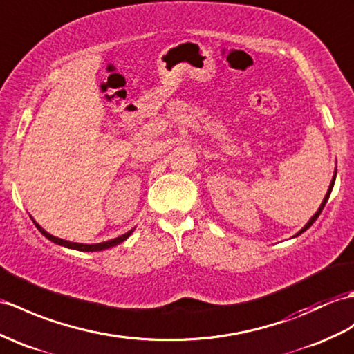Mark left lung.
I'll list each match as a JSON object with an SVG mask.
<instances>
[{"label": "left lung", "instance_id": "obj_1", "mask_svg": "<svg viewBox=\"0 0 354 354\" xmlns=\"http://www.w3.org/2000/svg\"><path fill=\"white\" fill-rule=\"evenodd\" d=\"M335 176H336V171H335ZM335 176H333V179H332V183H330V187H328V190H327V194H326V197H324V201L322 202V205H319V208H318V211L315 212V214L314 216H312V218L308 221V223L305 225V227H303L301 229V231L297 234V235H300L301 232H305L306 231V229L308 227H310L312 225H314V221L318 218V216L319 214H322V211H323V208H324V205H326V202H327V199H328V196H330V193H332V188H333V184H335Z\"/></svg>", "mask_w": 354, "mask_h": 354}]
</instances>
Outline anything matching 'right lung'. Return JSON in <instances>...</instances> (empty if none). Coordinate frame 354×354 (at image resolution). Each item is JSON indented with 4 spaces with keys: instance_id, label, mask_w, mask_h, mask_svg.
I'll return each mask as SVG.
<instances>
[{
    "instance_id": "obj_1",
    "label": "right lung",
    "mask_w": 354,
    "mask_h": 354,
    "mask_svg": "<svg viewBox=\"0 0 354 354\" xmlns=\"http://www.w3.org/2000/svg\"><path fill=\"white\" fill-rule=\"evenodd\" d=\"M32 223L36 225V227L39 229L40 232H42L48 240H51L53 243H55V244H60V245H64V248H69V249H75V250H81V252H101V250H105V249H110V248H113V245H118V244H120L122 241H125L127 238L131 235V232H133V229H131L129 232H127V234H123V235H120V236H118V238H114V240H109V241H105V243H97V244H81V243H71V241H66V240H62V238H57V236H54V235H51V234H48L45 229H42L40 227L36 221H32Z\"/></svg>"
}]
</instances>
